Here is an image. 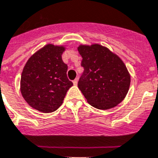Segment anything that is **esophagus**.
Returning a JSON list of instances; mask_svg holds the SVG:
<instances>
[{
	"label": "esophagus",
	"mask_w": 158,
	"mask_h": 158,
	"mask_svg": "<svg viewBox=\"0 0 158 158\" xmlns=\"http://www.w3.org/2000/svg\"><path fill=\"white\" fill-rule=\"evenodd\" d=\"M77 82H78V78H76L75 80L73 81V85H77Z\"/></svg>",
	"instance_id": "esophagus-1"
}]
</instances>
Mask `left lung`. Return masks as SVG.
I'll list each match as a JSON object with an SVG mask.
<instances>
[{
  "instance_id": "obj_1",
  "label": "left lung",
  "mask_w": 158,
  "mask_h": 158,
  "mask_svg": "<svg viewBox=\"0 0 158 158\" xmlns=\"http://www.w3.org/2000/svg\"><path fill=\"white\" fill-rule=\"evenodd\" d=\"M82 57L84 73L78 88L92 106L108 110L116 106L126 97L131 77L126 65L116 54L100 44L77 48Z\"/></svg>"
}]
</instances>
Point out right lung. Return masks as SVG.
<instances>
[{"instance_id": "right-lung-1", "label": "right lung", "mask_w": 158, "mask_h": 158, "mask_svg": "<svg viewBox=\"0 0 158 158\" xmlns=\"http://www.w3.org/2000/svg\"><path fill=\"white\" fill-rule=\"evenodd\" d=\"M64 46L47 44L33 54L23 68L20 90L31 107L51 113L63 103L73 82L67 77L68 65L62 60Z\"/></svg>"}]
</instances>
